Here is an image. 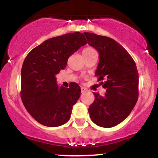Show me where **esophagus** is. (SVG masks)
<instances>
[{"label":"esophagus","instance_id":"1","mask_svg":"<svg viewBox=\"0 0 158 158\" xmlns=\"http://www.w3.org/2000/svg\"><path fill=\"white\" fill-rule=\"evenodd\" d=\"M81 91L82 92V93H85V92L88 91V89H87L86 88H85V87H81Z\"/></svg>","mask_w":158,"mask_h":158}]
</instances>
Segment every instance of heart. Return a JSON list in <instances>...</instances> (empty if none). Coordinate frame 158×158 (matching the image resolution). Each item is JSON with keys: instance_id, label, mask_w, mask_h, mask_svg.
Instances as JSON below:
<instances>
[{"instance_id": "obj_1", "label": "heart", "mask_w": 158, "mask_h": 158, "mask_svg": "<svg viewBox=\"0 0 158 158\" xmlns=\"http://www.w3.org/2000/svg\"><path fill=\"white\" fill-rule=\"evenodd\" d=\"M90 51H94V50L91 48H85L84 50H83V52H90Z\"/></svg>"}]
</instances>
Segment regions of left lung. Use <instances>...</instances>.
I'll return each instance as SVG.
<instances>
[{"mask_svg":"<svg viewBox=\"0 0 158 158\" xmlns=\"http://www.w3.org/2000/svg\"><path fill=\"white\" fill-rule=\"evenodd\" d=\"M90 46L99 52V61L95 76L106 89L102 97L94 93L95 99L88 108L90 119L97 126L111 128L129 115L138 99L139 76L130 56L115 40L95 33L84 32Z\"/></svg>","mask_w":158,"mask_h":158,"instance_id":"8db88e82","label":"left lung"}]
</instances>
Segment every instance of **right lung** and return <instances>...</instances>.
I'll return each instance as SVG.
<instances>
[{"label": "right lung", "instance_id": "add662e5", "mask_svg": "<svg viewBox=\"0 0 158 158\" xmlns=\"http://www.w3.org/2000/svg\"><path fill=\"white\" fill-rule=\"evenodd\" d=\"M87 44L79 32L49 39L27 54L21 68V97L37 122L56 127L70 118L73 106L80 97L77 83L59 87L56 75L65 68L68 58Z\"/></svg>", "mask_w": 158, "mask_h": 158}]
</instances>
